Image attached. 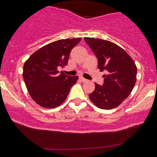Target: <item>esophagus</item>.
I'll return each mask as SVG.
<instances>
[{
	"label": "esophagus",
	"instance_id": "1",
	"mask_svg": "<svg viewBox=\"0 0 157 157\" xmlns=\"http://www.w3.org/2000/svg\"><path fill=\"white\" fill-rule=\"evenodd\" d=\"M79 79H80V81H82V82H86L87 81V79H85V78H82V77H79Z\"/></svg>",
	"mask_w": 157,
	"mask_h": 157
}]
</instances>
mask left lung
<instances>
[{"label": "left lung", "mask_w": 157, "mask_h": 157, "mask_svg": "<svg viewBox=\"0 0 157 157\" xmlns=\"http://www.w3.org/2000/svg\"><path fill=\"white\" fill-rule=\"evenodd\" d=\"M84 41L96 56L98 68L106 73L102 85L95 83L89 94L94 105L102 109H111L120 105L131 94L136 81L137 68L131 57L112 42L85 37Z\"/></svg>", "instance_id": "left-lung-1"}]
</instances>
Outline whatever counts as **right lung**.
Segmentation results:
<instances>
[{
	"mask_svg": "<svg viewBox=\"0 0 157 157\" xmlns=\"http://www.w3.org/2000/svg\"><path fill=\"white\" fill-rule=\"evenodd\" d=\"M81 39H61L34 52L23 66V77L31 98L39 105L55 108L64 102L78 76L58 71L67 65L71 50Z\"/></svg>",
	"mask_w": 157,
	"mask_h": 157,
	"instance_id": "obj_1",
	"label": "right lung"
}]
</instances>
